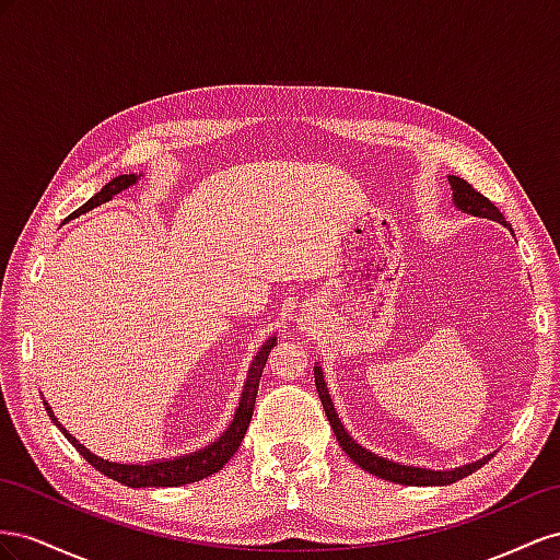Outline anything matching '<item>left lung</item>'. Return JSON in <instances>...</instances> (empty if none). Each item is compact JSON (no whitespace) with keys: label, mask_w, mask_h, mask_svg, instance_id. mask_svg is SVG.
Masks as SVG:
<instances>
[{"label":"left lung","mask_w":560,"mask_h":560,"mask_svg":"<svg viewBox=\"0 0 560 560\" xmlns=\"http://www.w3.org/2000/svg\"><path fill=\"white\" fill-rule=\"evenodd\" d=\"M448 180H451V187H453V201H455V206H457L459 211H465V213L476 215V218L498 220V222H502V225H506V220L500 213L498 206H494L488 197H483L481 191H476L467 180L457 178V175H448ZM314 382H316L318 398H322V404H324L326 418H328V422H330V427L335 431V439H338V443L342 445V451L351 459H354L361 469H365V471L373 474V476L385 478V481H389V483H401V486H448V483L459 481V478L474 474L476 469H481L486 462L490 459V455H488L483 459L471 462V465L457 467V469H451V471H434V469H422V467H408V465H401V462H392L387 457H380V455H375L371 451H365L361 443H357L354 439L347 434V429L342 427L338 412H335V406L330 401V394H328V387H326L322 365H314Z\"/></svg>","instance_id":"left-lung-1"}]
</instances>
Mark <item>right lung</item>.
<instances>
[{
	"label": "right lung",
	"mask_w": 560,
	"mask_h": 560,
	"mask_svg": "<svg viewBox=\"0 0 560 560\" xmlns=\"http://www.w3.org/2000/svg\"><path fill=\"white\" fill-rule=\"evenodd\" d=\"M138 178H140V175H136V173L117 175V178H112L98 191V195H93L82 206V209L91 211V209H95V206L109 201L112 197L119 195L121 189H129L131 185H136ZM271 347H277V338H269L260 347L258 354H255L250 369H248V377H246L242 398H238V408L234 412V420L218 436V441H213L211 445H206V448H201L197 453L180 455V457H173V459H156V462H148V465H119V462L103 459L98 455H93L89 448H84V445L79 443L70 434V431L58 422V418L54 415L49 404L44 401V406H46V412H49V418L54 420V424L74 445L77 453L82 455L91 467H95L101 474L112 478V481L124 483V486H129V488H178V486H185V483H197V481H201V478L220 471L222 465H228V459L238 451V445H242L244 434H246V429H248L250 418H253L255 396H258V385H260L262 369H265Z\"/></svg>",
	"instance_id": "right-lung-1"
}]
</instances>
